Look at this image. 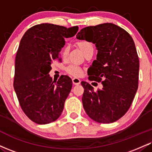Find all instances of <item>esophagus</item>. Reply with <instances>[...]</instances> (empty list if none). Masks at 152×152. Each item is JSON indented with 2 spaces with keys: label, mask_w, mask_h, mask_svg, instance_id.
Returning <instances> with one entry per match:
<instances>
[{
  "label": "esophagus",
  "mask_w": 152,
  "mask_h": 152,
  "mask_svg": "<svg viewBox=\"0 0 152 152\" xmlns=\"http://www.w3.org/2000/svg\"><path fill=\"white\" fill-rule=\"evenodd\" d=\"M72 82L74 85H79L81 83V80L78 78H74L72 79Z\"/></svg>",
  "instance_id": "obj_1"
}]
</instances>
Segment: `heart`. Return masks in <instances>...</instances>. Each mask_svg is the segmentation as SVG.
<instances>
[{"label": "heart", "mask_w": 152, "mask_h": 152, "mask_svg": "<svg viewBox=\"0 0 152 152\" xmlns=\"http://www.w3.org/2000/svg\"><path fill=\"white\" fill-rule=\"evenodd\" d=\"M76 45H77L78 48L81 50V52L83 53L85 55L88 52H94V45L91 42L87 41V40H78L76 42ZM67 48H64L62 49L61 56L63 58H66L67 56ZM66 71L71 76H74V77H79L83 74V69L79 66L76 64H71L69 65L66 68Z\"/></svg>", "instance_id": "b5f03b06"}]
</instances>
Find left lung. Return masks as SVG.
Segmentation results:
<instances>
[{"label":"left lung","mask_w":152,"mask_h":152,"mask_svg":"<svg viewBox=\"0 0 152 152\" xmlns=\"http://www.w3.org/2000/svg\"><path fill=\"white\" fill-rule=\"evenodd\" d=\"M76 37L96 44L97 58L88 74L90 81L103 86L95 91L91 84L81 82L83 108L97 122H115L128 111L138 88L140 61L133 39L113 23L84 27Z\"/></svg>","instance_id":"8db88e82"}]
</instances>
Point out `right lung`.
<instances>
[{
    "mask_svg": "<svg viewBox=\"0 0 152 152\" xmlns=\"http://www.w3.org/2000/svg\"><path fill=\"white\" fill-rule=\"evenodd\" d=\"M78 27H67L49 23L36 25L26 31L20 42L15 64L13 86L25 114L39 125L54 122L64 110L72 88L69 76L56 82L48 74L65 38L74 37Z\"/></svg>",
    "mask_w": 152,
    "mask_h": 152,
    "instance_id": "add662e5",
    "label": "right lung"
}]
</instances>
